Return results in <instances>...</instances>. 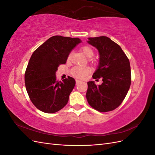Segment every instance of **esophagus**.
Returning <instances> with one entry per match:
<instances>
[{"mask_svg": "<svg viewBox=\"0 0 155 155\" xmlns=\"http://www.w3.org/2000/svg\"><path fill=\"white\" fill-rule=\"evenodd\" d=\"M81 81L80 80H78V79H76V85H77V84H78L79 82H80Z\"/></svg>", "mask_w": 155, "mask_h": 155, "instance_id": "34e87169", "label": "esophagus"}]
</instances>
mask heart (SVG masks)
<instances>
[{
	"instance_id": "obj_1",
	"label": "heart",
	"mask_w": 155,
	"mask_h": 155,
	"mask_svg": "<svg viewBox=\"0 0 155 155\" xmlns=\"http://www.w3.org/2000/svg\"><path fill=\"white\" fill-rule=\"evenodd\" d=\"M81 51L83 53L86 55L87 58H91L94 55V51L92 48L89 46H84L81 48ZM91 72V70L89 67H78L76 66L74 67L71 69V74L72 76L76 78L81 79L84 77L87 76Z\"/></svg>"
}]
</instances>
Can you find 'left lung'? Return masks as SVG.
<instances>
[{
  "label": "left lung",
  "mask_w": 155,
  "mask_h": 155,
  "mask_svg": "<svg viewBox=\"0 0 155 155\" xmlns=\"http://www.w3.org/2000/svg\"><path fill=\"white\" fill-rule=\"evenodd\" d=\"M88 44L100 54L99 64L93 78H102L96 85L88 81L86 97L88 104L102 112L113 110L124 101L129 90L131 74L129 60L120 46L108 37H89Z\"/></svg>",
  "instance_id": "1"
}]
</instances>
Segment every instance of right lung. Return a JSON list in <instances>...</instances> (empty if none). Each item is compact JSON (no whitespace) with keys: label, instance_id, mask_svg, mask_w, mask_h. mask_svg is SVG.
Instances as JSON below:
<instances>
[{"label":"right lung","instance_id":"right-lung-1","mask_svg":"<svg viewBox=\"0 0 155 155\" xmlns=\"http://www.w3.org/2000/svg\"><path fill=\"white\" fill-rule=\"evenodd\" d=\"M81 42L79 38L55 35L32 54L25 74V86L33 104L42 112L54 113L68 103L76 81L70 76L59 81L55 72Z\"/></svg>","mask_w":155,"mask_h":155}]
</instances>
